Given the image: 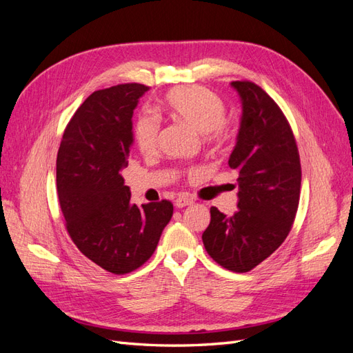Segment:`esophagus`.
I'll use <instances>...</instances> for the list:
<instances>
[{
    "mask_svg": "<svg viewBox=\"0 0 353 353\" xmlns=\"http://www.w3.org/2000/svg\"><path fill=\"white\" fill-rule=\"evenodd\" d=\"M190 205H193V200H191V199L178 197V199L175 200V206H176V208H185V206H190Z\"/></svg>",
    "mask_w": 353,
    "mask_h": 353,
    "instance_id": "34e87169",
    "label": "esophagus"
}]
</instances>
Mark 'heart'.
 <instances>
[{"label":"heart","mask_w":353,"mask_h":353,"mask_svg":"<svg viewBox=\"0 0 353 353\" xmlns=\"http://www.w3.org/2000/svg\"><path fill=\"white\" fill-rule=\"evenodd\" d=\"M162 109L174 121L183 122L206 137L213 145H223L232 137L225 121V103L216 92L191 85L178 87L165 94ZM159 122L150 114H141L134 126V141L143 156H150L157 148Z\"/></svg>","instance_id":"heart-1"}]
</instances>
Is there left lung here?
<instances>
[{"instance_id":"1","label":"left lung","mask_w":353,"mask_h":353,"mask_svg":"<svg viewBox=\"0 0 353 353\" xmlns=\"http://www.w3.org/2000/svg\"><path fill=\"white\" fill-rule=\"evenodd\" d=\"M243 114L228 165L239 172V210L210 208L203 244L210 258L232 272H249L280 248L301 197V159L284 113L250 81H234Z\"/></svg>"}]
</instances>
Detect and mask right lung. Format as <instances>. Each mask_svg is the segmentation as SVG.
Returning <instances> with one entry per match:
<instances>
[{
  "label": "right lung",
  "mask_w": 353,
  "mask_h": 353,
  "mask_svg": "<svg viewBox=\"0 0 353 353\" xmlns=\"http://www.w3.org/2000/svg\"><path fill=\"white\" fill-rule=\"evenodd\" d=\"M145 91L143 83L94 91L72 116L57 153L69 236L82 254L116 275L150 259L174 213L168 200L132 205L122 176L134 143V109Z\"/></svg>",
  "instance_id": "1"
}]
</instances>
